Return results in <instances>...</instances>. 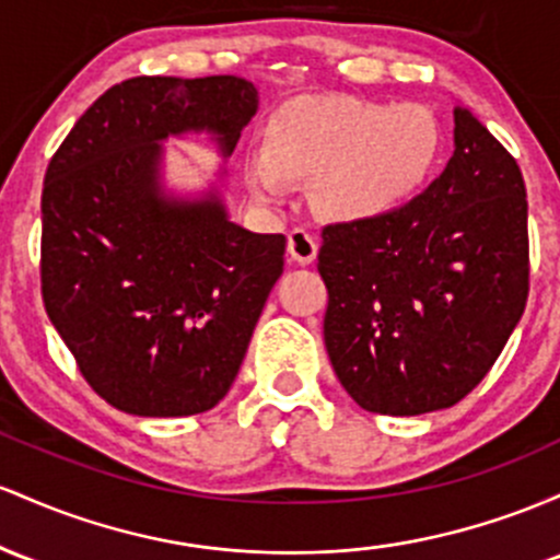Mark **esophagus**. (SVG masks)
<instances>
[{"label":"esophagus","instance_id":"34e87169","mask_svg":"<svg viewBox=\"0 0 560 560\" xmlns=\"http://www.w3.org/2000/svg\"><path fill=\"white\" fill-rule=\"evenodd\" d=\"M288 254H291L293 261L312 264L317 259V237L304 228L291 230V235H288Z\"/></svg>","mask_w":560,"mask_h":560}]
</instances>
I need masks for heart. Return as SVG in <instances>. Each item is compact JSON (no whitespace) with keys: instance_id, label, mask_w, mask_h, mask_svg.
<instances>
[{"instance_id":"heart-1","label":"heart","mask_w":560,"mask_h":560,"mask_svg":"<svg viewBox=\"0 0 560 560\" xmlns=\"http://www.w3.org/2000/svg\"><path fill=\"white\" fill-rule=\"evenodd\" d=\"M439 144L436 116L418 103L306 97L269 118L267 144L248 150L243 174L264 203L291 196L293 177H317L319 209L338 219H370L423 185Z\"/></svg>"}]
</instances>
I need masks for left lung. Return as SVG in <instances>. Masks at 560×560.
<instances>
[{"instance_id":"obj_1","label":"left lung","mask_w":560,"mask_h":560,"mask_svg":"<svg viewBox=\"0 0 560 560\" xmlns=\"http://www.w3.org/2000/svg\"><path fill=\"white\" fill-rule=\"evenodd\" d=\"M325 347L349 397L378 416L457 405L489 373L529 296L526 187L468 108L455 153L410 203L323 228Z\"/></svg>"}]
</instances>
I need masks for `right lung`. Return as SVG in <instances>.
<instances>
[{
    "label": "right lung",
    "instance_id": "right-lung-1",
    "mask_svg": "<svg viewBox=\"0 0 560 560\" xmlns=\"http://www.w3.org/2000/svg\"><path fill=\"white\" fill-rule=\"evenodd\" d=\"M259 105L241 77H135L100 94L49 161L42 299L84 381L116 410L182 418L224 399L285 235L230 222L213 192L161 190V140L211 131L222 155Z\"/></svg>",
    "mask_w": 560,
    "mask_h": 560
}]
</instances>
